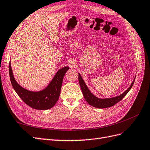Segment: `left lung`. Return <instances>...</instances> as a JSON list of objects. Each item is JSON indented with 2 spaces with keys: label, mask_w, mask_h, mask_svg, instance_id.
I'll return each instance as SVG.
<instances>
[{
  "label": "left lung",
  "mask_w": 150,
  "mask_h": 150,
  "mask_svg": "<svg viewBox=\"0 0 150 150\" xmlns=\"http://www.w3.org/2000/svg\"><path fill=\"white\" fill-rule=\"evenodd\" d=\"M135 79H134V80H133L132 83L128 89H127L126 91H125L123 93H122L121 95H119V96H115V97H112V98H99L96 96L93 93H91V91L89 90V88H88L87 85L85 83L84 80L82 79L81 75L79 73V83H80L83 95L85 100L88 104L90 105V106L96 108H100V109L111 107L114 106V105H115V104H117L120 100H122L127 94L128 93V92L131 90L132 87L133 86V85L134 83Z\"/></svg>",
  "instance_id": "left-lung-1"
}]
</instances>
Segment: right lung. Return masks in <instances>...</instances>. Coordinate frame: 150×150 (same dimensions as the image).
<instances>
[{"label": "right lung", "mask_w": 150, "mask_h": 150, "mask_svg": "<svg viewBox=\"0 0 150 150\" xmlns=\"http://www.w3.org/2000/svg\"><path fill=\"white\" fill-rule=\"evenodd\" d=\"M69 69V67H64L59 69L45 88L38 91H33L25 89L16 82L14 78L10 62L9 64L10 79L14 90L27 105L38 110L51 109L57 102L64 76Z\"/></svg>", "instance_id": "obj_1"}]
</instances>
